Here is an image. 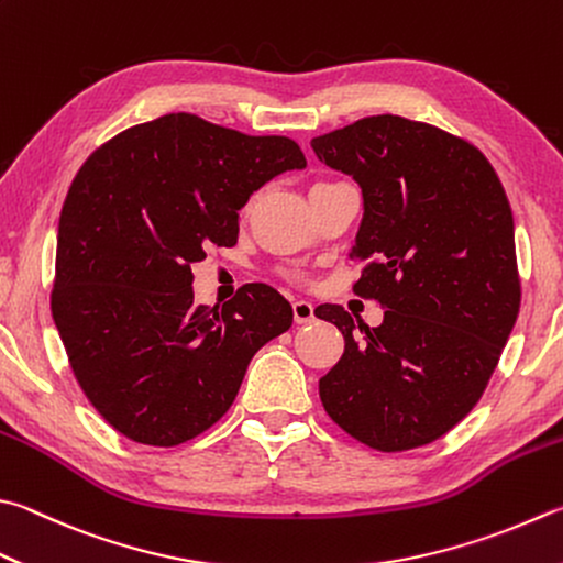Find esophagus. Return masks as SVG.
Listing matches in <instances>:
<instances>
[{"label":"esophagus","mask_w":563,"mask_h":563,"mask_svg":"<svg viewBox=\"0 0 563 563\" xmlns=\"http://www.w3.org/2000/svg\"><path fill=\"white\" fill-rule=\"evenodd\" d=\"M291 309H294V321L299 323V325H303V323H311L313 318H316V313H313V303H311V301L296 299V301L291 303Z\"/></svg>","instance_id":"esophagus-1"}]
</instances>
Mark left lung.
Masks as SVG:
<instances>
[{
  "label": "left lung",
  "instance_id": "8db88e82",
  "mask_svg": "<svg viewBox=\"0 0 563 563\" xmlns=\"http://www.w3.org/2000/svg\"><path fill=\"white\" fill-rule=\"evenodd\" d=\"M311 146L363 188L353 289L387 309L367 328L343 306H318L345 338L343 357L318 382L321 401L369 449L427 446L478 405L517 321L505 188L471 142L399 114L365 117Z\"/></svg>",
  "mask_w": 563,
  "mask_h": 563
}]
</instances>
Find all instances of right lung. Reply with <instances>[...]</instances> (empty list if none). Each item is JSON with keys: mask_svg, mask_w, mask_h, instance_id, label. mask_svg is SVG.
I'll list each match as a JSON object with an SVG mask.
<instances>
[{"mask_svg": "<svg viewBox=\"0 0 563 563\" xmlns=\"http://www.w3.org/2000/svg\"><path fill=\"white\" fill-rule=\"evenodd\" d=\"M289 136H250L172 112L130 126L73 178L58 220L51 313L73 375L122 437L178 446L213 427L257 350L294 311L267 284L222 309L194 303V267L238 242V210L303 168Z\"/></svg>", "mask_w": 563, "mask_h": 563, "instance_id": "add662e5", "label": "right lung"}]
</instances>
